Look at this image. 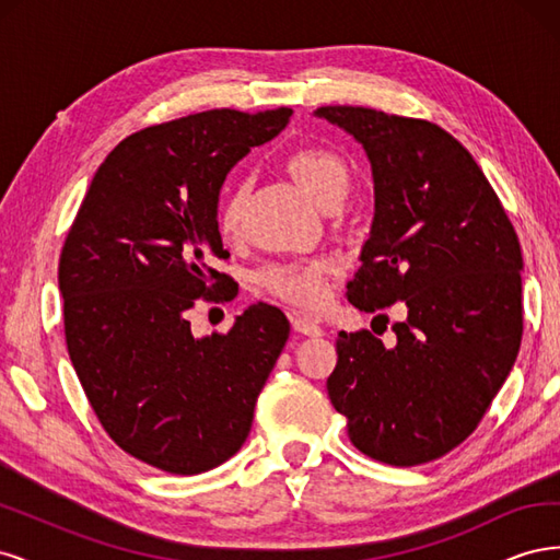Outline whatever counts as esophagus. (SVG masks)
<instances>
[{"label": "esophagus", "instance_id": "34e87169", "mask_svg": "<svg viewBox=\"0 0 560 560\" xmlns=\"http://www.w3.org/2000/svg\"><path fill=\"white\" fill-rule=\"evenodd\" d=\"M292 327H294V331H299V334H303V336H322L325 331H322V327L317 325V322H313L311 317H306V315H294L292 317Z\"/></svg>", "mask_w": 560, "mask_h": 560}]
</instances>
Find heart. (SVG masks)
Wrapping results in <instances>:
<instances>
[{"label":"heart","mask_w":560,"mask_h":560,"mask_svg":"<svg viewBox=\"0 0 560 560\" xmlns=\"http://www.w3.org/2000/svg\"><path fill=\"white\" fill-rule=\"evenodd\" d=\"M287 173L299 184V189L315 200L319 208H329L331 202L343 198L348 189V167L343 159L325 147H299L284 159ZM247 186L245 182L233 184L222 198L217 212V229L224 238H233L241 229ZM327 261L308 264H276L257 273V287L273 299L292 303L299 308H319L327 299Z\"/></svg>","instance_id":"obj_1"}]
</instances>
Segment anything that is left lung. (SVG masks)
I'll return each mask as SVG.
<instances>
[{"label": "left lung", "mask_w": 560, "mask_h": 560, "mask_svg": "<svg viewBox=\"0 0 560 560\" xmlns=\"http://www.w3.org/2000/svg\"><path fill=\"white\" fill-rule=\"evenodd\" d=\"M315 114L362 142L374 173V224L346 296L366 313L397 301L409 311L393 325L395 348L366 329L338 334L329 399L364 455L395 467L436 460L479 428L516 362L518 235L444 128L350 105Z\"/></svg>", "instance_id": "left-lung-1"}]
</instances>
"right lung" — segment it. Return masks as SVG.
Masks as SVG:
<instances>
[{
	"label": "right lung",
	"instance_id": "add662e5",
	"mask_svg": "<svg viewBox=\"0 0 560 560\" xmlns=\"http://www.w3.org/2000/svg\"><path fill=\"white\" fill-rule=\"evenodd\" d=\"M290 107L210 109L118 142L67 231L58 282L65 341L91 409L138 460L189 477L245 444L254 404L290 336L280 308L249 306L226 334L194 338L196 299L229 301L217 200L249 147Z\"/></svg>",
	"mask_w": 560,
	"mask_h": 560
}]
</instances>
